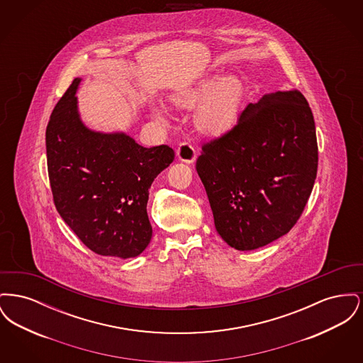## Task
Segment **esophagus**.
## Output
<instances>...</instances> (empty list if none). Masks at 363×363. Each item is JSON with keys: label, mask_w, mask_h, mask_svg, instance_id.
<instances>
[{"label": "esophagus", "mask_w": 363, "mask_h": 363, "mask_svg": "<svg viewBox=\"0 0 363 363\" xmlns=\"http://www.w3.org/2000/svg\"><path fill=\"white\" fill-rule=\"evenodd\" d=\"M177 156L179 157L181 162H185L190 164V163H194V160L197 157V152L191 144L182 143V144H179V147L177 150Z\"/></svg>", "instance_id": "34e87169"}]
</instances>
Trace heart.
I'll use <instances>...</instances> for the list:
<instances>
[{"label":"heart","mask_w":363,"mask_h":363,"mask_svg":"<svg viewBox=\"0 0 363 363\" xmlns=\"http://www.w3.org/2000/svg\"><path fill=\"white\" fill-rule=\"evenodd\" d=\"M242 98L243 84L238 77L215 74L174 94L172 102L179 107H194L200 103L194 114L196 126L203 133L220 136L237 121ZM152 114L157 121L166 122L164 110L160 106H152Z\"/></svg>","instance_id":"1"}]
</instances>
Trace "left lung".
<instances>
[{
  "mask_svg": "<svg viewBox=\"0 0 363 363\" xmlns=\"http://www.w3.org/2000/svg\"><path fill=\"white\" fill-rule=\"evenodd\" d=\"M311 107L298 89L249 104L225 136L204 144L196 170L218 234L237 250H255L287 234L317 175Z\"/></svg>",
  "mask_w": 363,
  "mask_h": 363,
  "instance_id": "8db88e82",
  "label": "left lung"
}]
</instances>
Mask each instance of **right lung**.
<instances>
[{
	"label": "right lung",
	"mask_w": 363,
	"mask_h": 363,
	"mask_svg": "<svg viewBox=\"0 0 363 363\" xmlns=\"http://www.w3.org/2000/svg\"><path fill=\"white\" fill-rule=\"evenodd\" d=\"M76 77L46 129L54 204L73 233L101 256L132 259L152 238L150 188L174 160L167 145L144 148L125 132L89 129L80 117Z\"/></svg>",
	"instance_id": "right-lung-1"
}]
</instances>
